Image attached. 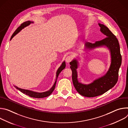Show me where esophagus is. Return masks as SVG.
Returning a JSON list of instances; mask_svg holds the SVG:
<instances>
[{
	"label": "esophagus",
	"instance_id": "1",
	"mask_svg": "<svg viewBox=\"0 0 128 128\" xmlns=\"http://www.w3.org/2000/svg\"><path fill=\"white\" fill-rule=\"evenodd\" d=\"M71 60H72V57L70 56H68L66 57V58H65V61L67 63H69L71 61Z\"/></svg>",
	"mask_w": 128,
	"mask_h": 128
}]
</instances>
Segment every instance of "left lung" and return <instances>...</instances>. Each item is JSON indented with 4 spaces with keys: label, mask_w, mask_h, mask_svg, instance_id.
Instances as JSON below:
<instances>
[{
    "label": "left lung",
    "mask_w": 128,
    "mask_h": 128,
    "mask_svg": "<svg viewBox=\"0 0 128 128\" xmlns=\"http://www.w3.org/2000/svg\"><path fill=\"white\" fill-rule=\"evenodd\" d=\"M100 31L106 38L95 44L86 42L84 50L88 52L96 48L106 47L109 50L111 56V63L108 71L102 76L96 79L90 84H86L78 82V61L73 59L70 62L72 70V78L74 85L77 92L81 95L87 97H94L101 95L113 88L118 80V71L122 64V56L118 41L116 36L104 25L98 23Z\"/></svg>",
    "instance_id": "1"
}]
</instances>
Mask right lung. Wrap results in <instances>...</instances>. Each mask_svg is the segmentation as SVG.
<instances>
[{"label": "right lung", "mask_w": 128, "mask_h": 128, "mask_svg": "<svg viewBox=\"0 0 128 128\" xmlns=\"http://www.w3.org/2000/svg\"><path fill=\"white\" fill-rule=\"evenodd\" d=\"M31 23H33V22L32 21H28L26 22H24L23 23H22L20 26H19L18 27L16 30L14 31V32L13 33V34L12 35V37L10 38L11 40L14 36L19 33V32H20L23 29H24L25 27L29 26L30 24ZM66 66V63L65 61H63V63H62L61 65L60 66V67L58 69L57 72H56V80L54 82L53 86H52V87L48 91H46V92H42V93H39V92H34V91L32 90H25V89H23V88H21L17 87L16 86H14L18 90H19L20 92H21L22 93L25 94L26 95H28L29 96L31 97H33V98H44V97H48V96H50L52 92L54 91V88H55V86H56V82H57V78L59 76V74H60V73L65 68Z\"/></svg>", "instance_id": "right-lung-1"}]
</instances>
